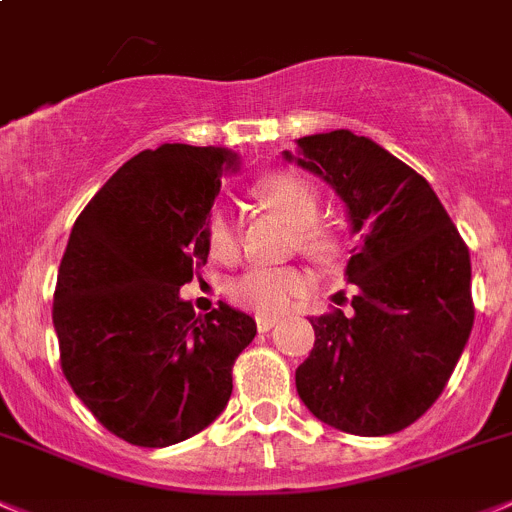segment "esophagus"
I'll return each instance as SVG.
<instances>
[{
	"mask_svg": "<svg viewBox=\"0 0 512 512\" xmlns=\"http://www.w3.org/2000/svg\"><path fill=\"white\" fill-rule=\"evenodd\" d=\"M275 326H278V318H272V315H257V328H260L262 333H267Z\"/></svg>",
	"mask_w": 512,
	"mask_h": 512,
	"instance_id": "1",
	"label": "esophagus"
}]
</instances>
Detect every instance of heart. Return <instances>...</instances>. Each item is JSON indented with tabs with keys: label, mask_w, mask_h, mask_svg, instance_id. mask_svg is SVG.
<instances>
[{
	"label": "heart",
	"mask_w": 512,
	"mask_h": 512,
	"mask_svg": "<svg viewBox=\"0 0 512 512\" xmlns=\"http://www.w3.org/2000/svg\"><path fill=\"white\" fill-rule=\"evenodd\" d=\"M255 194L295 229V240L305 255L318 262H331L341 252V237L336 229L318 222L321 194L308 176L298 171H275L257 181ZM207 245L217 260H232L237 252V224L227 209H217L209 217ZM308 288L310 278L298 267L252 265L229 283V295L242 308L278 315L285 313L295 298L308 293Z\"/></svg>",
	"instance_id": "b5f03b06"
}]
</instances>
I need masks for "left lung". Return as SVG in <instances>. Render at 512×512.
Here are the masks:
<instances>
[{"instance_id": "1", "label": "left lung", "mask_w": 512, "mask_h": 512, "mask_svg": "<svg viewBox=\"0 0 512 512\" xmlns=\"http://www.w3.org/2000/svg\"><path fill=\"white\" fill-rule=\"evenodd\" d=\"M285 159L331 184L361 232L346 265L353 310L310 318L300 399L341 432H401L439 399L470 338V250L427 179L371 138L315 133Z\"/></svg>"}]
</instances>
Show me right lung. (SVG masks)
Wrapping results in <instances>:
<instances>
[{"instance_id":"add662e5","label":"right lung","mask_w":512,"mask_h":512,"mask_svg":"<svg viewBox=\"0 0 512 512\" xmlns=\"http://www.w3.org/2000/svg\"><path fill=\"white\" fill-rule=\"evenodd\" d=\"M227 148L164 143L121 166L75 219L52 323L62 374L108 432L169 447L202 432L232 396L255 338L242 310L197 315L179 288L207 265V222Z\"/></svg>"}]
</instances>
